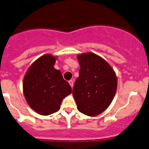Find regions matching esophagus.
<instances>
[{
    "instance_id": "obj_1",
    "label": "esophagus",
    "mask_w": 149,
    "mask_h": 149,
    "mask_svg": "<svg viewBox=\"0 0 149 149\" xmlns=\"http://www.w3.org/2000/svg\"><path fill=\"white\" fill-rule=\"evenodd\" d=\"M69 84H70V85L71 86V87H73V80H70L69 81Z\"/></svg>"
}]
</instances>
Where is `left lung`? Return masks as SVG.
Returning a JSON list of instances; mask_svg holds the SVG:
<instances>
[{"label": "left lung", "instance_id": "obj_1", "mask_svg": "<svg viewBox=\"0 0 149 149\" xmlns=\"http://www.w3.org/2000/svg\"><path fill=\"white\" fill-rule=\"evenodd\" d=\"M79 76L75 81L73 95L77 109L88 116L106 110L115 97L117 76L106 60L92 52L78 55Z\"/></svg>", "mask_w": 149, "mask_h": 149}]
</instances>
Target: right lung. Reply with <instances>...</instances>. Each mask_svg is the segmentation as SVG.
Instances as JSON below:
<instances>
[{"label": "right lung", "mask_w": 149, "mask_h": 149, "mask_svg": "<svg viewBox=\"0 0 149 149\" xmlns=\"http://www.w3.org/2000/svg\"><path fill=\"white\" fill-rule=\"evenodd\" d=\"M56 58L45 54L29 67L23 79V94L30 107L41 115L59 111L62 100L71 93V87L54 68Z\"/></svg>", "instance_id": "obj_1"}]
</instances>
